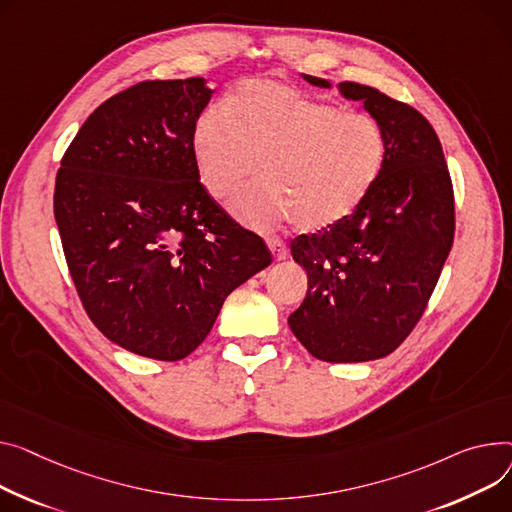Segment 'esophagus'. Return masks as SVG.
<instances>
[{
	"instance_id": "1",
	"label": "esophagus",
	"mask_w": 512,
	"mask_h": 512,
	"mask_svg": "<svg viewBox=\"0 0 512 512\" xmlns=\"http://www.w3.org/2000/svg\"><path fill=\"white\" fill-rule=\"evenodd\" d=\"M267 247H269L271 255L276 257V261L286 259V255H288V247H286L282 241H278V238H267Z\"/></svg>"
}]
</instances>
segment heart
<instances>
[{"label":"heart","instance_id":"obj_1","mask_svg":"<svg viewBox=\"0 0 512 512\" xmlns=\"http://www.w3.org/2000/svg\"><path fill=\"white\" fill-rule=\"evenodd\" d=\"M222 113L193 131L199 181L230 201L259 177L265 185L236 203L255 228L294 220L317 232L352 216L377 187L387 164V135L368 113H348L276 80H249Z\"/></svg>","mask_w":512,"mask_h":512}]
</instances>
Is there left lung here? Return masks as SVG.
<instances>
[{"label":"left lung","instance_id":"1","mask_svg":"<svg viewBox=\"0 0 512 512\" xmlns=\"http://www.w3.org/2000/svg\"><path fill=\"white\" fill-rule=\"evenodd\" d=\"M304 80L329 88L323 78ZM387 135V164L362 206L339 224L290 243L309 290L288 325L325 362L391 354L412 333L455 236V195L430 121L377 88L339 82Z\"/></svg>","mask_w":512,"mask_h":512}]
</instances>
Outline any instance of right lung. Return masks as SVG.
I'll use <instances>...</instances> for the list:
<instances>
[{
  "mask_svg": "<svg viewBox=\"0 0 512 512\" xmlns=\"http://www.w3.org/2000/svg\"><path fill=\"white\" fill-rule=\"evenodd\" d=\"M203 78L146 80L111 96L67 146L53 210L90 321L154 360L189 356L226 296L271 263L263 238L203 189L193 131Z\"/></svg>",
  "mask_w": 512,
  "mask_h": 512,
  "instance_id": "1",
  "label": "right lung"
}]
</instances>
